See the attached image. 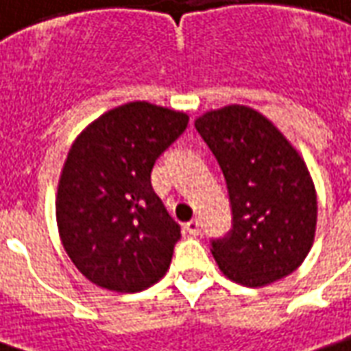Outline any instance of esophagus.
<instances>
[{
    "mask_svg": "<svg viewBox=\"0 0 351 351\" xmlns=\"http://www.w3.org/2000/svg\"><path fill=\"white\" fill-rule=\"evenodd\" d=\"M184 228H186V232H188V234H192V236L199 234V230H202V228H199V221H197V219H192V221H188V223L184 225Z\"/></svg>",
    "mask_w": 351,
    "mask_h": 351,
    "instance_id": "obj_1",
    "label": "esophagus"
}]
</instances>
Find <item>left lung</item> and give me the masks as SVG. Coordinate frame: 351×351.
<instances>
[{
    "label": "left lung",
    "instance_id": "obj_1",
    "mask_svg": "<svg viewBox=\"0 0 351 351\" xmlns=\"http://www.w3.org/2000/svg\"><path fill=\"white\" fill-rule=\"evenodd\" d=\"M223 171L230 232L211 242L223 275L257 288L294 273L315 240L317 194L306 161L267 117L226 106L195 119Z\"/></svg>",
    "mask_w": 351,
    "mask_h": 351
}]
</instances>
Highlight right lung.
I'll list each match as a JSON object with an SVG mask.
<instances>
[{
  "label": "right lung",
  "instance_id": "add662e5",
  "mask_svg": "<svg viewBox=\"0 0 351 351\" xmlns=\"http://www.w3.org/2000/svg\"><path fill=\"white\" fill-rule=\"evenodd\" d=\"M186 126L182 111L130 101L95 119L71 145L57 186V228L95 286L134 294L167 273L180 226L154 192L152 169Z\"/></svg>",
  "mask_w": 351,
  "mask_h": 351
}]
</instances>
